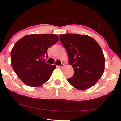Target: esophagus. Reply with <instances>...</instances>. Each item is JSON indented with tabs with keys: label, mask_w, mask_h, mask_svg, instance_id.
<instances>
[{
	"label": "esophagus",
	"mask_w": 121,
	"mask_h": 121,
	"mask_svg": "<svg viewBox=\"0 0 121 121\" xmlns=\"http://www.w3.org/2000/svg\"><path fill=\"white\" fill-rule=\"evenodd\" d=\"M64 67V64H61V66H58V67H59V68H61V69H62V68H63Z\"/></svg>",
	"instance_id": "obj_1"
}]
</instances>
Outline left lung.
<instances>
[{"instance_id": "8db88e82", "label": "left lung", "mask_w": 121, "mask_h": 121, "mask_svg": "<svg viewBox=\"0 0 121 121\" xmlns=\"http://www.w3.org/2000/svg\"><path fill=\"white\" fill-rule=\"evenodd\" d=\"M60 39L74 71V75L68 79L69 84L82 91L94 86L105 69V57L99 44L86 35H60Z\"/></svg>"}]
</instances>
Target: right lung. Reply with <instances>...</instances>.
Segmentation results:
<instances>
[{
    "label": "right lung",
    "instance_id": "right-lung-1",
    "mask_svg": "<svg viewBox=\"0 0 121 121\" xmlns=\"http://www.w3.org/2000/svg\"><path fill=\"white\" fill-rule=\"evenodd\" d=\"M54 34L25 35L15 44L11 51V66L25 84L32 87L41 86L48 81L56 65L47 64V49L58 41Z\"/></svg>",
    "mask_w": 121,
    "mask_h": 121
}]
</instances>
